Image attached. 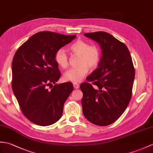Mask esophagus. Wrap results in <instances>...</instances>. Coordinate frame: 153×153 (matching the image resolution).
<instances>
[{
    "label": "esophagus",
    "instance_id": "1",
    "mask_svg": "<svg viewBox=\"0 0 153 153\" xmlns=\"http://www.w3.org/2000/svg\"><path fill=\"white\" fill-rule=\"evenodd\" d=\"M73 85H74V88H76V89H77V88H79V85L77 83H74Z\"/></svg>",
    "mask_w": 153,
    "mask_h": 153
}]
</instances>
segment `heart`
<instances>
[{
  "label": "heart",
  "mask_w": 153,
  "mask_h": 153,
  "mask_svg": "<svg viewBox=\"0 0 153 153\" xmlns=\"http://www.w3.org/2000/svg\"><path fill=\"white\" fill-rule=\"evenodd\" d=\"M70 50L76 54L80 55L79 65L78 67L67 70L64 74L66 81L78 83L83 79L88 72V67L95 68L100 61L101 51L97 45H91L88 42L84 40H77L70 46ZM55 61L62 68L68 66V57L64 49H60L55 54Z\"/></svg>",
  "instance_id": "obj_1"
}]
</instances>
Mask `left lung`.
<instances>
[{"label": "left lung", "instance_id": "obj_1", "mask_svg": "<svg viewBox=\"0 0 153 153\" xmlns=\"http://www.w3.org/2000/svg\"><path fill=\"white\" fill-rule=\"evenodd\" d=\"M100 45L102 49L98 68L87 77L94 88L83 83V113L91 123L107 126L118 119L128 105L135 77L132 57L126 45L105 32L84 34Z\"/></svg>", "mask_w": 153, "mask_h": 153}]
</instances>
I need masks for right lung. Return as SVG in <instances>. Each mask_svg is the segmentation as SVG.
<instances>
[{
	"label": "right lung",
	"mask_w": 153,
	"mask_h": 153,
	"mask_svg": "<svg viewBox=\"0 0 153 153\" xmlns=\"http://www.w3.org/2000/svg\"><path fill=\"white\" fill-rule=\"evenodd\" d=\"M76 38V35L40 32L28 38L14 55L12 90L24 115L35 125H51L62 116L64 104L74 87L70 82L52 85L60 77L55 56L59 49Z\"/></svg>",
	"instance_id": "obj_1"
}]
</instances>
